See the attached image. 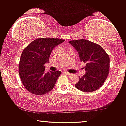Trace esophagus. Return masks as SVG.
<instances>
[{
  "mask_svg": "<svg viewBox=\"0 0 126 126\" xmlns=\"http://www.w3.org/2000/svg\"><path fill=\"white\" fill-rule=\"evenodd\" d=\"M64 74H66V75H68V76H69V75H71V73H70L67 72H64Z\"/></svg>",
  "mask_w": 126,
  "mask_h": 126,
  "instance_id": "1",
  "label": "esophagus"
}]
</instances>
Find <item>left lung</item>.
I'll return each instance as SVG.
<instances>
[{
	"label": "left lung",
	"instance_id": "obj_1",
	"mask_svg": "<svg viewBox=\"0 0 126 126\" xmlns=\"http://www.w3.org/2000/svg\"><path fill=\"white\" fill-rule=\"evenodd\" d=\"M69 43L78 51L80 61L86 64L85 75L79 77L75 87L87 93L97 90L108 76L110 69L108 54L100 45L88 40H74Z\"/></svg>",
	"mask_w": 126,
	"mask_h": 126
}]
</instances>
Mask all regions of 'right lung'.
Here are the masks:
<instances>
[{
	"label": "right lung",
	"instance_id": "1",
	"mask_svg": "<svg viewBox=\"0 0 126 126\" xmlns=\"http://www.w3.org/2000/svg\"><path fill=\"white\" fill-rule=\"evenodd\" d=\"M64 40L39 38L24 48L19 64L21 81L27 90L36 95H43L53 89L60 71L45 72L44 65L48 62L53 48Z\"/></svg>",
	"mask_w": 126,
	"mask_h": 126
}]
</instances>
